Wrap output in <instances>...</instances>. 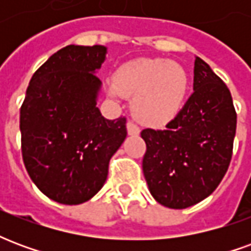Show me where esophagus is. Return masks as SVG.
<instances>
[{"label":"esophagus","mask_w":251,"mask_h":251,"mask_svg":"<svg viewBox=\"0 0 251 251\" xmlns=\"http://www.w3.org/2000/svg\"><path fill=\"white\" fill-rule=\"evenodd\" d=\"M126 127H127V133H129L130 136H137V134H140V127H138L133 121H127Z\"/></svg>","instance_id":"obj_1"}]
</instances>
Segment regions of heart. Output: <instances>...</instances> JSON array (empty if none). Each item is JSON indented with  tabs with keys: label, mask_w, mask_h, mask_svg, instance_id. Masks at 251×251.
<instances>
[{
	"label": "heart",
	"mask_w": 251,
	"mask_h": 251,
	"mask_svg": "<svg viewBox=\"0 0 251 251\" xmlns=\"http://www.w3.org/2000/svg\"><path fill=\"white\" fill-rule=\"evenodd\" d=\"M109 93L134 95L133 110L151 125L167 124L181 109L188 79L179 66L164 59H141L126 63L115 74Z\"/></svg>",
	"instance_id": "b5f03b06"
}]
</instances>
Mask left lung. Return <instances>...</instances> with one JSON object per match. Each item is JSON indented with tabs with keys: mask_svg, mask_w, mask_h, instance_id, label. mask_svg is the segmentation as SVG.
Wrapping results in <instances>:
<instances>
[{
	"mask_svg": "<svg viewBox=\"0 0 251 251\" xmlns=\"http://www.w3.org/2000/svg\"><path fill=\"white\" fill-rule=\"evenodd\" d=\"M237 111L225 82L195 59L194 93L167 127L144 129L142 171L160 204L181 210L210 196L232 156Z\"/></svg>",
	"mask_w": 251,
	"mask_h": 251,
	"instance_id": "8db88e82",
	"label": "left lung"
}]
</instances>
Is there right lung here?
Returning a JSON list of instances; mask_svg holds the SVG:
<instances>
[{"label": "right lung", "instance_id": "1", "mask_svg": "<svg viewBox=\"0 0 251 251\" xmlns=\"http://www.w3.org/2000/svg\"><path fill=\"white\" fill-rule=\"evenodd\" d=\"M103 46H67L33 74L20 109L21 152L32 181L50 199L80 204L102 188L111 156L126 138V117L97 107L94 74Z\"/></svg>", "mask_w": 251, "mask_h": 251}]
</instances>
